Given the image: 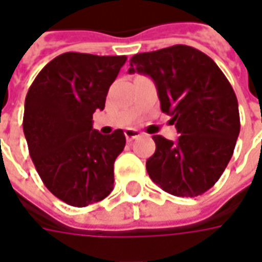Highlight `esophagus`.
Listing matches in <instances>:
<instances>
[{
	"label": "esophagus",
	"instance_id": "1",
	"mask_svg": "<svg viewBox=\"0 0 262 262\" xmlns=\"http://www.w3.org/2000/svg\"><path fill=\"white\" fill-rule=\"evenodd\" d=\"M124 134H125V138L128 141H133V140H136V138H138V137L141 136L140 131H138V129H134V128H126L125 131H124Z\"/></svg>",
	"mask_w": 262,
	"mask_h": 262
}]
</instances>
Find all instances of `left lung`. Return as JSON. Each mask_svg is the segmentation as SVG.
<instances>
[{
	"instance_id": "8db88e82",
	"label": "left lung",
	"mask_w": 262,
	"mask_h": 262,
	"mask_svg": "<svg viewBox=\"0 0 262 262\" xmlns=\"http://www.w3.org/2000/svg\"><path fill=\"white\" fill-rule=\"evenodd\" d=\"M129 73L153 78L162 112L181 134L175 143L153 136L147 173L176 196L204 194L225 172L236 146L237 99L217 64L192 46L173 45L129 59Z\"/></svg>"
}]
</instances>
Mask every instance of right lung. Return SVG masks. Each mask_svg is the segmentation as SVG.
<instances>
[{
    "instance_id": "right-lung-1",
    "label": "right lung",
    "mask_w": 262,
    "mask_h": 262,
    "mask_svg": "<svg viewBox=\"0 0 262 262\" xmlns=\"http://www.w3.org/2000/svg\"><path fill=\"white\" fill-rule=\"evenodd\" d=\"M125 55L66 52L48 62L27 92L23 116L29 153L45 186L73 207L99 203L114 189V163L125 147L122 129L102 136L93 114Z\"/></svg>"
}]
</instances>
